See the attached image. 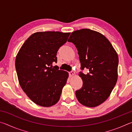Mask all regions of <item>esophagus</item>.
Listing matches in <instances>:
<instances>
[{"label":"esophagus","instance_id":"esophagus-1","mask_svg":"<svg viewBox=\"0 0 132 132\" xmlns=\"http://www.w3.org/2000/svg\"><path fill=\"white\" fill-rule=\"evenodd\" d=\"M75 71H70V72H69V77H73V76H75Z\"/></svg>","mask_w":132,"mask_h":132}]
</instances>
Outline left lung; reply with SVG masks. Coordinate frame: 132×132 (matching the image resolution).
<instances>
[{
  "label": "left lung",
  "mask_w": 132,
  "mask_h": 132,
  "mask_svg": "<svg viewBox=\"0 0 132 132\" xmlns=\"http://www.w3.org/2000/svg\"><path fill=\"white\" fill-rule=\"evenodd\" d=\"M68 41L77 48L81 70H89L87 74L79 75L83 83L76 91L78 101L87 107L100 105L109 97L117 82V53L104 35L90 29L73 31Z\"/></svg>",
  "instance_id": "obj_1"
}]
</instances>
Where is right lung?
Here are the masks:
<instances>
[{"mask_svg": "<svg viewBox=\"0 0 132 132\" xmlns=\"http://www.w3.org/2000/svg\"><path fill=\"white\" fill-rule=\"evenodd\" d=\"M70 32H37L21 46L15 57V66L19 84L28 98L44 107L59 101L69 73L59 70L56 53L67 42Z\"/></svg>", "mask_w": 132, "mask_h": 132, "instance_id": "obj_1", "label": "right lung"}]
</instances>
